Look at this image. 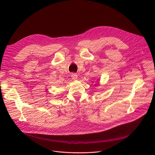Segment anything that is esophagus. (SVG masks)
Returning <instances> with one entry per match:
<instances>
[{"label": "esophagus", "instance_id": "obj_1", "mask_svg": "<svg viewBox=\"0 0 155 155\" xmlns=\"http://www.w3.org/2000/svg\"><path fill=\"white\" fill-rule=\"evenodd\" d=\"M71 77L72 78L73 80H75L77 79L78 75H77V74H71Z\"/></svg>", "mask_w": 155, "mask_h": 155}]
</instances>
